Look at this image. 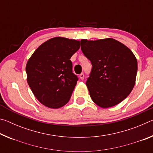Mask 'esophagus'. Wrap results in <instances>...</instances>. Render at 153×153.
<instances>
[{"mask_svg":"<svg viewBox=\"0 0 153 153\" xmlns=\"http://www.w3.org/2000/svg\"><path fill=\"white\" fill-rule=\"evenodd\" d=\"M79 78L81 79H84V74H81L79 75Z\"/></svg>","mask_w":153,"mask_h":153,"instance_id":"34e87169","label":"esophagus"}]
</instances>
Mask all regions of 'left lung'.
<instances>
[{"instance_id": "1", "label": "left lung", "mask_w": 153, "mask_h": 153, "mask_svg": "<svg viewBox=\"0 0 153 153\" xmlns=\"http://www.w3.org/2000/svg\"><path fill=\"white\" fill-rule=\"evenodd\" d=\"M81 49L92 65L86 84L93 102L105 108L123 101L136 83L138 62L131 51L110 38L82 39Z\"/></svg>"}]
</instances>
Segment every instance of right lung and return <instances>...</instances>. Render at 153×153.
<instances>
[{"instance_id": "obj_1", "label": "right lung", "mask_w": 153, "mask_h": 153, "mask_svg": "<svg viewBox=\"0 0 153 153\" xmlns=\"http://www.w3.org/2000/svg\"><path fill=\"white\" fill-rule=\"evenodd\" d=\"M80 48L79 40L55 37L39 46L27 62V81L41 104L59 108L69 102L77 84L71 56Z\"/></svg>"}]
</instances>
